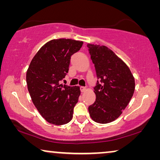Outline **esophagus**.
<instances>
[{
  "mask_svg": "<svg viewBox=\"0 0 160 160\" xmlns=\"http://www.w3.org/2000/svg\"><path fill=\"white\" fill-rule=\"evenodd\" d=\"M80 89H81V92H84L87 90L86 87H81Z\"/></svg>",
  "mask_w": 160,
  "mask_h": 160,
  "instance_id": "1",
  "label": "esophagus"
}]
</instances>
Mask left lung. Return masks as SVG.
<instances>
[{"mask_svg":"<svg viewBox=\"0 0 160 160\" xmlns=\"http://www.w3.org/2000/svg\"><path fill=\"white\" fill-rule=\"evenodd\" d=\"M98 82L96 100L88 110L92 120L100 124L114 121L122 114L135 91V79L128 65L106 46L88 43Z\"/></svg>","mask_w":160,"mask_h":160,"instance_id":"8db88e82","label":"left lung"}]
</instances>
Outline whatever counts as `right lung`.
<instances>
[{
    "instance_id": "add662e5",
    "label": "right lung",
    "mask_w": 160,
    "mask_h": 160,
    "mask_svg": "<svg viewBox=\"0 0 160 160\" xmlns=\"http://www.w3.org/2000/svg\"><path fill=\"white\" fill-rule=\"evenodd\" d=\"M83 42L72 39H53L45 43L32 58L26 74L32 101L50 124L62 125L73 118L79 87L60 84L68 73L71 57Z\"/></svg>"
}]
</instances>
